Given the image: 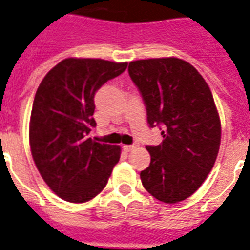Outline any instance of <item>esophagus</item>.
<instances>
[{
    "mask_svg": "<svg viewBox=\"0 0 250 250\" xmlns=\"http://www.w3.org/2000/svg\"><path fill=\"white\" fill-rule=\"evenodd\" d=\"M124 150L125 152H131V150H134L135 148H137V144H130V146H124Z\"/></svg>",
    "mask_w": 250,
    "mask_h": 250,
    "instance_id": "1",
    "label": "esophagus"
}]
</instances>
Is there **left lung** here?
I'll use <instances>...</instances> for the list:
<instances>
[{"label":"left lung","instance_id":"left-lung-1","mask_svg":"<svg viewBox=\"0 0 250 250\" xmlns=\"http://www.w3.org/2000/svg\"><path fill=\"white\" fill-rule=\"evenodd\" d=\"M129 75L147 107L150 127L164 138L147 146L150 165L140 172L146 190L177 203L199 189L211 172L221 143V121L213 96L194 66L176 57L138 60Z\"/></svg>","mask_w":250,"mask_h":250}]
</instances>
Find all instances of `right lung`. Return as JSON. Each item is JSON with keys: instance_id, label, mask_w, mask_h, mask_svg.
<instances>
[{"instance_id": "add662e5", "label": "right lung", "mask_w": 250, "mask_h": 250, "mask_svg": "<svg viewBox=\"0 0 250 250\" xmlns=\"http://www.w3.org/2000/svg\"><path fill=\"white\" fill-rule=\"evenodd\" d=\"M126 62L101 59H70L51 69L33 102L29 143L39 174L63 201L84 203L106 187L120 160L119 146L90 138L94 94L123 74Z\"/></svg>"}]
</instances>
